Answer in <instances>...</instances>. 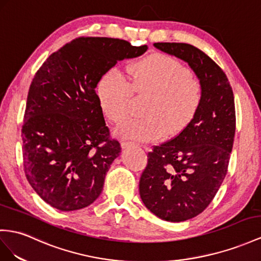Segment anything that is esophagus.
I'll return each instance as SVG.
<instances>
[{
    "label": "esophagus",
    "instance_id": "1",
    "mask_svg": "<svg viewBox=\"0 0 261 261\" xmlns=\"http://www.w3.org/2000/svg\"><path fill=\"white\" fill-rule=\"evenodd\" d=\"M122 149H129V148H135V146H138L137 143L135 142H131V141H123L121 143Z\"/></svg>",
    "mask_w": 261,
    "mask_h": 261
}]
</instances>
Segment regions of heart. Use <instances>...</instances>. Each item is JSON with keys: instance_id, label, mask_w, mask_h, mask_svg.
Masks as SVG:
<instances>
[{"instance_id": "b5f03b06", "label": "heart", "mask_w": 261, "mask_h": 261, "mask_svg": "<svg viewBox=\"0 0 261 261\" xmlns=\"http://www.w3.org/2000/svg\"><path fill=\"white\" fill-rule=\"evenodd\" d=\"M133 92L152 95L143 110L145 117L125 120L116 133L142 142L179 135L195 117L203 99L198 80L191 77L188 67L168 55L143 58L126 67L125 75L112 69L97 87L100 106L113 122L129 116Z\"/></svg>"}]
</instances>
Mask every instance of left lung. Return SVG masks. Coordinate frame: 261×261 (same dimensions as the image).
<instances>
[{
    "label": "left lung",
    "mask_w": 261,
    "mask_h": 261,
    "mask_svg": "<svg viewBox=\"0 0 261 261\" xmlns=\"http://www.w3.org/2000/svg\"><path fill=\"white\" fill-rule=\"evenodd\" d=\"M153 45L188 63L203 88L191 123L170 141L153 146L140 177L146 208L178 223L202 213L224 181L236 130L235 101L228 78L204 51L185 43Z\"/></svg>",
    "instance_id": "8db88e82"
}]
</instances>
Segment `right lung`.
<instances>
[{
	"label": "right lung",
	"mask_w": 261,
	"mask_h": 261,
	"mask_svg": "<svg viewBox=\"0 0 261 261\" xmlns=\"http://www.w3.org/2000/svg\"><path fill=\"white\" fill-rule=\"evenodd\" d=\"M148 46L108 37H79L53 53L31 84L22 126L26 178L59 211L89 206L121 152L110 138L96 87L119 61Z\"/></svg>",
	"instance_id": "1"
}]
</instances>
